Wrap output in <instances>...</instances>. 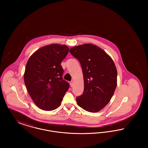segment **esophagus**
Wrapping results in <instances>:
<instances>
[{
  "label": "esophagus",
  "instance_id": "esophagus-1",
  "mask_svg": "<svg viewBox=\"0 0 148 148\" xmlns=\"http://www.w3.org/2000/svg\"><path fill=\"white\" fill-rule=\"evenodd\" d=\"M70 84H71V87H73V85H74V82L73 81H71Z\"/></svg>",
  "mask_w": 148,
  "mask_h": 148
}]
</instances>
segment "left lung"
<instances>
[{"label": "left lung", "mask_w": 148, "mask_h": 148, "mask_svg": "<svg viewBox=\"0 0 148 148\" xmlns=\"http://www.w3.org/2000/svg\"><path fill=\"white\" fill-rule=\"evenodd\" d=\"M82 68L84 89L76 99L84 110L96 113L110 101L117 85V70L112 58L92 44H84L70 49Z\"/></svg>", "instance_id": "left-lung-1"}]
</instances>
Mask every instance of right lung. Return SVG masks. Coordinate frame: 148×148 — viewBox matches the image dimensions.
I'll list each match as a JSON object with an SVG mask.
<instances>
[{"mask_svg": "<svg viewBox=\"0 0 148 148\" xmlns=\"http://www.w3.org/2000/svg\"><path fill=\"white\" fill-rule=\"evenodd\" d=\"M69 49L66 45L44 46L30 56L25 66L24 80L35 105L45 111L56 109L69 88L63 79L60 64Z\"/></svg>", "mask_w": 148, "mask_h": 148, "instance_id": "obj_1", "label": "right lung"}]
</instances>
